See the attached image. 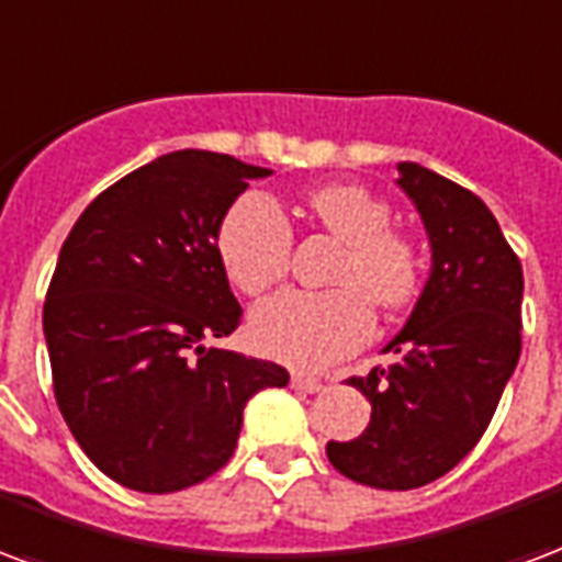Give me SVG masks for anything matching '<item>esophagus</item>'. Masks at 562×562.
I'll use <instances>...</instances> for the list:
<instances>
[{"instance_id":"esophagus-1","label":"esophagus","mask_w":562,"mask_h":562,"mask_svg":"<svg viewBox=\"0 0 562 562\" xmlns=\"http://www.w3.org/2000/svg\"><path fill=\"white\" fill-rule=\"evenodd\" d=\"M292 386L294 390H303V393H318V390H322V381H318V378H313V375H301V372H294L292 375Z\"/></svg>"}]
</instances>
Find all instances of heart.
<instances>
[{
    "instance_id": "heart-1",
    "label": "heart",
    "mask_w": 562,
    "mask_h": 562,
    "mask_svg": "<svg viewBox=\"0 0 562 562\" xmlns=\"http://www.w3.org/2000/svg\"><path fill=\"white\" fill-rule=\"evenodd\" d=\"M306 211L342 244L330 292L289 289L259 303L249 315V336L261 355L292 366L322 369L355 355L375 330L372 300L398 310L419 282L417 252L390 226V207L355 184L318 187ZM294 232L280 202L249 190L232 202L220 223L217 249L226 277L244 294L268 292L289 273Z\"/></svg>"
}]
</instances>
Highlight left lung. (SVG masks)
Instances as JSON below:
<instances>
[{"instance_id": "left-lung-1", "label": "left lung", "mask_w": 562, "mask_h": 562, "mask_svg": "<svg viewBox=\"0 0 562 562\" xmlns=\"http://www.w3.org/2000/svg\"><path fill=\"white\" fill-rule=\"evenodd\" d=\"M398 187L423 217L431 273L384 348L396 363L348 378L372 417L360 438L330 440L327 459L348 480L408 492L450 473L488 429L521 355L525 273L476 193L419 164H398Z\"/></svg>"}]
</instances>
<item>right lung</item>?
Returning <instances> with one entry per match:
<instances>
[{
  "mask_svg": "<svg viewBox=\"0 0 562 562\" xmlns=\"http://www.w3.org/2000/svg\"><path fill=\"white\" fill-rule=\"evenodd\" d=\"M228 154L172 151L94 199L61 244L44 303L53 390L110 480L190 488L235 452L247 402L289 372L211 348L240 324L217 232L249 178Z\"/></svg>",
  "mask_w": 562,
  "mask_h": 562,
  "instance_id": "right-lung-1",
  "label": "right lung"
}]
</instances>
